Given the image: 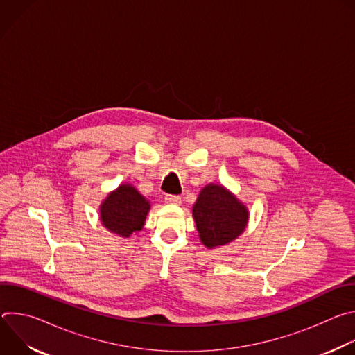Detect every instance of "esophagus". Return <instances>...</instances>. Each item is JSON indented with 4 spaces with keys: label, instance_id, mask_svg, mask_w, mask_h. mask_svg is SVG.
Here are the masks:
<instances>
[{
    "label": "esophagus",
    "instance_id": "esophagus-1",
    "mask_svg": "<svg viewBox=\"0 0 355 355\" xmlns=\"http://www.w3.org/2000/svg\"><path fill=\"white\" fill-rule=\"evenodd\" d=\"M166 202L171 205H180L181 204V198L178 195H166Z\"/></svg>",
    "mask_w": 355,
    "mask_h": 355
}]
</instances>
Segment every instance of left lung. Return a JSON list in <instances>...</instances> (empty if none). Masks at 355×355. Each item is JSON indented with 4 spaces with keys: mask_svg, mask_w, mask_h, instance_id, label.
I'll list each match as a JSON object with an SVG mask.
<instances>
[{
    "mask_svg": "<svg viewBox=\"0 0 355 355\" xmlns=\"http://www.w3.org/2000/svg\"><path fill=\"white\" fill-rule=\"evenodd\" d=\"M200 243L216 248L234 241L247 227L248 208L222 184H208L200 189L192 208Z\"/></svg>",
    "mask_w": 355,
    "mask_h": 355,
    "instance_id": "left-lung-1",
    "label": "left lung"
}]
</instances>
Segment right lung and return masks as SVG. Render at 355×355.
Masks as SVG:
<instances>
[{
	"label": "right lung",
	"mask_w": 355,
	"mask_h": 355,
	"mask_svg": "<svg viewBox=\"0 0 355 355\" xmlns=\"http://www.w3.org/2000/svg\"><path fill=\"white\" fill-rule=\"evenodd\" d=\"M150 208V200L126 182L111 191L101 202L99 220L112 234L130 237L143 229Z\"/></svg>",
	"instance_id": "right-lung-1"
}]
</instances>
